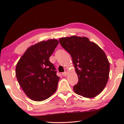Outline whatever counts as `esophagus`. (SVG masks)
Returning a JSON list of instances; mask_svg holds the SVG:
<instances>
[{"label":"esophagus","mask_w":124,"mask_h":124,"mask_svg":"<svg viewBox=\"0 0 124 124\" xmlns=\"http://www.w3.org/2000/svg\"><path fill=\"white\" fill-rule=\"evenodd\" d=\"M67 74H68V73H67V72H66H66L62 73V75L63 77H66V75H67Z\"/></svg>","instance_id":"1"}]
</instances>
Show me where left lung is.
<instances>
[{
	"label": "left lung",
	"instance_id": "left-lung-1",
	"mask_svg": "<svg viewBox=\"0 0 124 124\" xmlns=\"http://www.w3.org/2000/svg\"><path fill=\"white\" fill-rule=\"evenodd\" d=\"M59 41L70 54L78 77L74 91L86 98L99 95L106 87L109 74V62L104 52L85 37L61 38Z\"/></svg>",
	"mask_w": 124,
	"mask_h": 124
}]
</instances>
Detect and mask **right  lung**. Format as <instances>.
<instances>
[{
	"label": "right lung",
	"instance_id": "right-lung-1",
	"mask_svg": "<svg viewBox=\"0 0 124 124\" xmlns=\"http://www.w3.org/2000/svg\"><path fill=\"white\" fill-rule=\"evenodd\" d=\"M58 44L56 39L31 46L18 61L16 75L25 94L34 101L47 99L56 92L60 78L49 58Z\"/></svg>",
	"mask_w": 124,
	"mask_h": 124
}]
</instances>
